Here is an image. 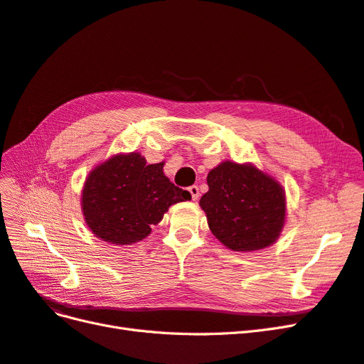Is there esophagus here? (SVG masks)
<instances>
[{"label": "esophagus", "instance_id": "obj_1", "mask_svg": "<svg viewBox=\"0 0 364 364\" xmlns=\"http://www.w3.org/2000/svg\"><path fill=\"white\" fill-rule=\"evenodd\" d=\"M188 191H190V194H191V199H193V200H197V199H199V196H200V193H199V186H197V185H193V186H190Z\"/></svg>", "mask_w": 364, "mask_h": 364}]
</instances>
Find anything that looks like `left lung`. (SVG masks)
Listing matches in <instances>:
<instances>
[{
  "label": "left lung",
  "instance_id": "1",
  "mask_svg": "<svg viewBox=\"0 0 364 364\" xmlns=\"http://www.w3.org/2000/svg\"><path fill=\"white\" fill-rule=\"evenodd\" d=\"M199 202L213 235L228 249L255 252L277 243L287 213L282 185L250 162H220Z\"/></svg>",
  "mask_w": 364,
  "mask_h": 364
}]
</instances>
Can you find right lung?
<instances>
[{
    "mask_svg": "<svg viewBox=\"0 0 364 364\" xmlns=\"http://www.w3.org/2000/svg\"><path fill=\"white\" fill-rule=\"evenodd\" d=\"M164 164L141 153H117L86 176L80 206L86 226L106 243L127 246L144 240L174 203L191 194L170 182Z\"/></svg>",
    "mask_w": 364,
    "mask_h": 364,
    "instance_id": "right-lung-1",
    "label": "right lung"
}]
</instances>
